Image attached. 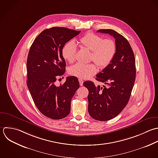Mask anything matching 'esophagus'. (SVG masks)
Returning <instances> with one entry per match:
<instances>
[{
    "instance_id": "34e87169",
    "label": "esophagus",
    "mask_w": 158,
    "mask_h": 158,
    "mask_svg": "<svg viewBox=\"0 0 158 158\" xmlns=\"http://www.w3.org/2000/svg\"><path fill=\"white\" fill-rule=\"evenodd\" d=\"M79 82L80 85H81V86H82V85H83V82H84L83 80H82V79H79Z\"/></svg>"
}]
</instances>
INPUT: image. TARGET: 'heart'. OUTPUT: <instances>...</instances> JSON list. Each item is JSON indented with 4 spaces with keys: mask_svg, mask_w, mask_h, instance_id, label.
Wrapping results in <instances>:
<instances>
[{
    "mask_svg": "<svg viewBox=\"0 0 158 158\" xmlns=\"http://www.w3.org/2000/svg\"><path fill=\"white\" fill-rule=\"evenodd\" d=\"M78 43L82 47L91 50L90 60L94 61L100 68L108 66L113 60L116 52V44L111 39H104L95 33L89 32L79 39ZM77 47L74 41H69L62 48V56L69 63L76 59ZM97 71L94 63L83 64L78 63L69 68L70 74L82 78H89Z\"/></svg>",
    "mask_w": 158,
    "mask_h": 158,
    "instance_id": "1",
    "label": "heart"
}]
</instances>
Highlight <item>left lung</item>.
<instances>
[{
    "instance_id": "8db88e82",
    "label": "left lung",
    "mask_w": 158,
    "mask_h": 158,
    "mask_svg": "<svg viewBox=\"0 0 158 158\" xmlns=\"http://www.w3.org/2000/svg\"><path fill=\"white\" fill-rule=\"evenodd\" d=\"M97 32L114 38L116 55L111 63L96 76V79L106 86H96L90 81L83 85L89 90V114L96 120L106 121L117 116L129 102L135 80V59L129 42L123 35L109 29Z\"/></svg>"
}]
</instances>
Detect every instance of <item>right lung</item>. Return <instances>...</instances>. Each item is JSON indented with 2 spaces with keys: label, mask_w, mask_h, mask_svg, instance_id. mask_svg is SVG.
Segmentation results:
<instances>
[{
  "label": "right lung",
  "mask_w": 158,
  "mask_h": 158,
  "mask_svg": "<svg viewBox=\"0 0 158 158\" xmlns=\"http://www.w3.org/2000/svg\"><path fill=\"white\" fill-rule=\"evenodd\" d=\"M80 32L63 27L45 29L34 40L28 53L27 88L39 111L52 119H61L69 114L71 99L79 87L75 76L67 77L59 87L55 82L65 72L63 47Z\"/></svg>",
  "instance_id": "obj_1"
}]
</instances>
